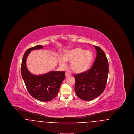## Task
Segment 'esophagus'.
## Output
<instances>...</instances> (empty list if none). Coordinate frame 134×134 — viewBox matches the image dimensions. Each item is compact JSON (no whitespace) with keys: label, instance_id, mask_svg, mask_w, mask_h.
Here are the masks:
<instances>
[{"label":"esophagus","instance_id":"34e87169","mask_svg":"<svg viewBox=\"0 0 134 134\" xmlns=\"http://www.w3.org/2000/svg\"><path fill=\"white\" fill-rule=\"evenodd\" d=\"M65 76L66 77L70 76V74L69 73H68V72H66V73H65Z\"/></svg>","mask_w":134,"mask_h":134}]
</instances>
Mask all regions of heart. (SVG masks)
Instances as JSON below:
<instances>
[{
    "label": "heart",
    "instance_id": "b5f03b06",
    "mask_svg": "<svg viewBox=\"0 0 134 134\" xmlns=\"http://www.w3.org/2000/svg\"><path fill=\"white\" fill-rule=\"evenodd\" d=\"M94 59L93 52L77 47L65 51L62 57L58 59L60 65L65 66V62H70V68L76 73H82L89 69Z\"/></svg>",
    "mask_w": 134,
    "mask_h": 134
}]
</instances>
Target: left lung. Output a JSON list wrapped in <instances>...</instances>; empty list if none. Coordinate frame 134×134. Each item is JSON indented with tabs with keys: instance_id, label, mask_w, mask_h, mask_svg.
Returning <instances> with one entry per match:
<instances>
[{
	"instance_id": "1",
	"label": "left lung",
	"mask_w": 134,
	"mask_h": 134,
	"mask_svg": "<svg viewBox=\"0 0 134 134\" xmlns=\"http://www.w3.org/2000/svg\"><path fill=\"white\" fill-rule=\"evenodd\" d=\"M97 52L96 60L89 70L74 75L75 91L84 100H91L100 96L105 88L108 74V63L104 52L94 46Z\"/></svg>"
}]
</instances>
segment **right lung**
I'll return each instance as SVG.
<instances>
[{
	"label": "right lung",
	"instance_id": "right-lung-1",
	"mask_svg": "<svg viewBox=\"0 0 134 134\" xmlns=\"http://www.w3.org/2000/svg\"><path fill=\"white\" fill-rule=\"evenodd\" d=\"M38 45L27 49L23 58L21 73L26 89L31 96L42 102H49L57 96L61 84L65 77V72L52 71L43 75H35L27 69L26 60L32 50L41 49Z\"/></svg>",
	"mask_w": 134,
	"mask_h": 134
}]
</instances>
